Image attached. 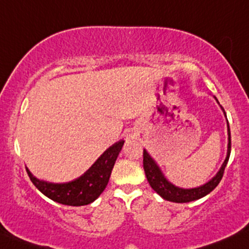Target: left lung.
<instances>
[{
    "label": "left lung",
    "mask_w": 249,
    "mask_h": 249,
    "mask_svg": "<svg viewBox=\"0 0 249 249\" xmlns=\"http://www.w3.org/2000/svg\"><path fill=\"white\" fill-rule=\"evenodd\" d=\"M228 136H229L228 152H227V157L225 162H223V164L221 166L220 171H218L216 176H215L213 179H210L208 183L202 185V187L194 188V189H182V188L175 187V185L171 184L170 182L166 181L165 177L163 176L162 171L160 170V168H158L157 164L155 163V160L150 157V155L147 154L146 150H144L143 168H144V171H145L147 182H149V184L151 185L152 189H154L158 195L162 196L164 200L176 202V203H187V202L198 200V198L208 195L210 191H213L217 187V184L220 183L221 179H222L226 165L227 163H228L229 156H231V130H229V125H228Z\"/></svg>",
    "instance_id": "left-lung-1"
}]
</instances>
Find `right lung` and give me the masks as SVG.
<instances>
[{"mask_svg": "<svg viewBox=\"0 0 249 249\" xmlns=\"http://www.w3.org/2000/svg\"><path fill=\"white\" fill-rule=\"evenodd\" d=\"M123 145L124 141H120L108 147L83 176L72 182L58 184L40 181L33 176L28 169L26 170L33 184L51 200L65 206H86L97 200L106 188Z\"/></svg>", "mask_w": 249, "mask_h": 249, "instance_id": "obj_1", "label": "right lung"}]
</instances>
